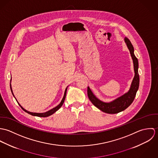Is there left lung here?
<instances>
[{
    "instance_id": "1",
    "label": "left lung",
    "mask_w": 158,
    "mask_h": 158,
    "mask_svg": "<svg viewBox=\"0 0 158 158\" xmlns=\"http://www.w3.org/2000/svg\"><path fill=\"white\" fill-rule=\"evenodd\" d=\"M124 41L130 50L131 56L133 62L135 70V77L131 82L130 89L123 95L114 99L110 102H105L98 99L90 90L89 87H88V95L92 103L102 111L108 114H117L127 109L133 102L135 97L136 92L139 89V75L138 73L139 63L137 58L134 53V47L130 41L125 38Z\"/></svg>"
}]
</instances>
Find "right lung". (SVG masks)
<instances>
[{
    "mask_svg": "<svg viewBox=\"0 0 158 158\" xmlns=\"http://www.w3.org/2000/svg\"><path fill=\"white\" fill-rule=\"evenodd\" d=\"M11 80H10V88H11V92H12V94L13 95V96H14V97L15 98V95H14V94H13V90H12V88H11ZM68 86H67V88H66V89H65V91H64V96H63V99H62V100H61V102H60V103L58 105V106H56V107H55V108H53V109H52V110H49V111H47V112H45V113H31V112H30V111H27L26 110H25L23 108V106L19 103V102H18V100H16H16L17 101V102L18 103V104H19V105L21 106V108L23 109V110L25 111V112H26L27 113H28V114H30V115H33V116H37V117H48V116H50V115H51L52 114H53V113H55L56 111H58L61 106H62V105H63V103H64V100H65V98H66V92H67V89H68Z\"/></svg>",
    "mask_w": 158,
    "mask_h": 158,
    "instance_id": "add662e5",
    "label": "right lung"
}]
</instances>
